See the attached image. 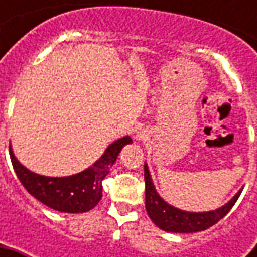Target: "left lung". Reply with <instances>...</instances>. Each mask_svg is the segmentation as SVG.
<instances>
[{"mask_svg":"<svg viewBox=\"0 0 257 257\" xmlns=\"http://www.w3.org/2000/svg\"><path fill=\"white\" fill-rule=\"evenodd\" d=\"M144 183H146V210L149 217L156 226L166 232L173 233H194L202 232L216 224L230 212L234 203L237 202L242 190L237 193L227 204L223 207L206 213H190L179 210L164 202L154 189L152 177L147 166H144Z\"/></svg>","mask_w":257,"mask_h":257,"instance_id":"1","label":"left lung"}]
</instances>
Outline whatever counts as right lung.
Returning a JSON list of instances; mask_svg holds the SVG:
<instances>
[{
    "mask_svg": "<svg viewBox=\"0 0 257 257\" xmlns=\"http://www.w3.org/2000/svg\"><path fill=\"white\" fill-rule=\"evenodd\" d=\"M128 143H132L128 136L114 142L91 167L70 177H45L31 173L15 159L11 147L10 157L17 177L37 200L58 212L84 213L91 210L101 200V182L108 174L121 149Z\"/></svg>",
    "mask_w": 257,
    "mask_h": 257,
    "instance_id": "right-lung-1",
    "label": "right lung"
}]
</instances>
